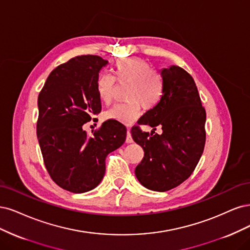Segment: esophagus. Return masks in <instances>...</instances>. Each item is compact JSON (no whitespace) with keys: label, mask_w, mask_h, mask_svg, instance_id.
I'll use <instances>...</instances> for the list:
<instances>
[{"label":"esophagus","mask_w":250,"mask_h":250,"mask_svg":"<svg viewBox=\"0 0 250 250\" xmlns=\"http://www.w3.org/2000/svg\"><path fill=\"white\" fill-rule=\"evenodd\" d=\"M125 142H126V143H132V142H133V138H132V135H131V130H130V128H127V131H126V138H125Z\"/></svg>","instance_id":"obj_1"}]
</instances>
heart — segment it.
Masks as SVG:
<instances>
[{"mask_svg":"<svg viewBox=\"0 0 250 250\" xmlns=\"http://www.w3.org/2000/svg\"><path fill=\"white\" fill-rule=\"evenodd\" d=\"M112 74H102L96 79L95 90L99 100L104 104H110L113 99L115 81L127 82L126 99L128 102L116 104L104 112L108 120L128 125L138 116L140 104L146 110L155 108L163 94V84L159 76L152 71L149 63L138 57H126L117 60Z\"/></svg>","mask_w":250,"mask_h":250,"instance_id":"heart-1","label":"heart"}]
</instances>
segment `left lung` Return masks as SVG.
Instances as JSON below:
<instances>
[{
    "mask_svg": "<svg viewBox=\"0 0 250 250\" xmlns=\"http://www.w3.org/2000/svg\"><path fill=\"white\" fill-rule=\"evenodd\" d=\"M163 94L155 108L138 120L162 134L142 132L137 125L131 134L144 150L135 169L136 178L144 187L165 192L179 186L194 171L206 143V110L201 104L194 80L180 66L161 70ZM152 132V131H151Z\"/></svg>",
    "mask_w": 250,
    "mask_h": 250,
    "instance_id": "1",
    "label": "left lung"
}]
</instances>
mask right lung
<instances>
[{"label": "right lung", "instance_id": "1", "mask_svg": "<svg viewBox=\"0 0 250 250\" xmlns=\"http://www.w3.org/2000/svg\"><path fill=\"white\" fill-rule=\"evenodd\" d=\"M107 64L95 55L77 56L51 72L38 95L36 133L45 168L59 187L72 193L98 186L106 157L125 141L126 128L115 120L104 122L92 136L83 130L102 110L95 82Z\"/></svg>", "mask_w": 250, "mask_h": 250}]
</instances>
